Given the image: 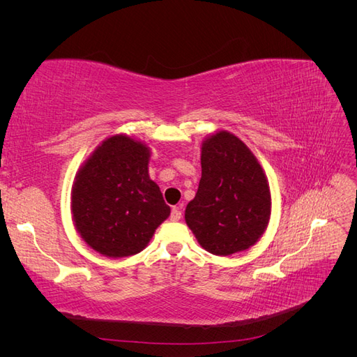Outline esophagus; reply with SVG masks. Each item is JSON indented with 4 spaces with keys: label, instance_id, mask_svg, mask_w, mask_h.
I'll list each match as a JSON object with an SVG mask.
<instances>
[{
    "label": "esophagus",
    "instance_id": "1",
    "mask_svg": "<svg viewBox=\"0 0 357 357\" xmlns=\"http://www.w3.org/2000/svg\"><path fill=\"white\" fill-rule=\"evenodd\" d=\"M169 219H171V222H178V220L181 219V211H180V208H178V207H174V208L171 210Z\"/></svg>",
    "mask_w": 357,
    "mask_h": 357
}]
</instances>
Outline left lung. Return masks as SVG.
<instances>
[{"instance_id": "8db88e82", "label": "left lung", "mask_w": 357, "mask_h": 357, "mask_svg": "<svg viewBox=\"0 0 357 357\" xmlns=\"http://www.w3.org/2000/svg\"><path fill=\"white\" fill-rule=\"evenodd\" d=\"M202 176L185 220L208 253L229 256L255 245L271 218L268 178L241 139L215 131L201 144Z\"/></svg>"}]
</instances>
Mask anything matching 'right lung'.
I'll list each match as a JSON object with an SVG mask.
<instances>
[{
	"label": "right lung",
	"mask_w": 357,
	"mask_h": 357,
	"mask_svg": "<svg viewBox=\"0 0 357 357\" xmlns=\"http://www.w3.org/2000/svg\"><path fill=\"white\" fill-rule=\"evenodd\" d=\"M150 147L116 134L96 147L75 174L71 214L83 241L107 257H126L147 247L169 207L149 176Z\"/></svg>",
	"instance_id": "1"
}]
</instances>
